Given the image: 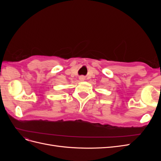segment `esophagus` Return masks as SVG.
Listing matches in <instances>:
<instances>
[{"mask_svg": "<svg viewBox=\"0 0 161 161\" xmlns=\"http://www.w3.org/2000/svg\"><path fill=\"white\" fill-rule=\"evenodd\" d=\"M80 80H84V78H83V77H80Z\"/></svg>", "mask_w": 161, "mask_h": 161, "instance_id": "1", "label": "esophagus"}]
</instances>
